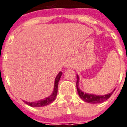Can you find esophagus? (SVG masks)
I'll use <instances>...</instances> for the list:
<instances>
[{"label":"esophagus","mask_w":127,"mask_h":127,"mask_svg":"<svg viewBox=\"0 0 127 127\" xmlns=\"http://www.w3.org/2000/svg\"><path fill=\"white\" fill-rule=\"evenodd\" d=\"M65 66L66 67V68H70V67L72 66V65H71V63H70V62H67L66 63H65Z\"/></svg>","instance_id":"34e87169"}]
</instances>
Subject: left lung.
Segmentation results:
<instances>
[{
    "label": "left lung",
    "instance_id": "obj_1",
    "mask_svg": "<svg viewBox=\"0 0 127 127\" xmlns=\"http://www.w3.org/2000/svg\"><path fill=\"white\" fill-rule=\"evenodd\" d=\"M79 76L77 75V82H76V87H77V91L79 96L84 101H85L87 103H100L105 101L107 99H108L110 96L112 95L113 92L115 91V89L113 90V92H110V94H105V95H96V94H88L83 92L79 88Z\"/></svg>",
    "mask_w": 127,
    "mask_h": 127
}]
</instances>
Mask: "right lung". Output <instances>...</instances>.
<instances>
[{
  "label": "right lung",
  "mask_w": 127,
  "mask_h": 127,
  "mask_svg": "<svg viewBox=\"0 0 127 127\" xmlns=\"http://www.w3.org/2000/svg\"><path fill=\"white\" fill-rule=\"evenodd\" d=\"M62 72L60 71L59 74L57 75V77L55 78V81H54V90L53 92L50 95V96L45 98L44 99H42L40 101H35V102H28V101H25L27 105H30L31 107H42V106H45V105H50V103H52L57 97L58 92V85H59V81L60 80V78L62 77Z\"/></svg>",
  "instance_id": "right-lung-1"
}]
</instances>
